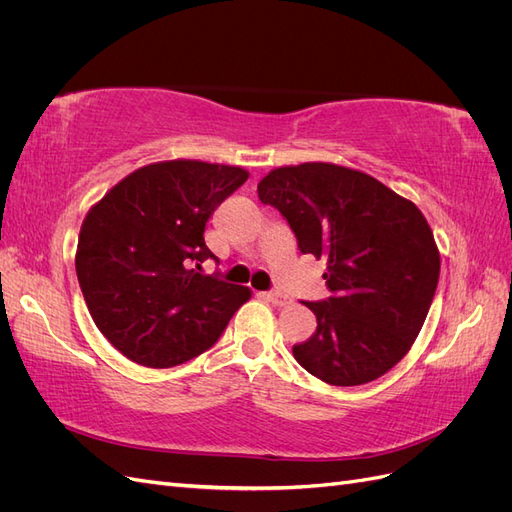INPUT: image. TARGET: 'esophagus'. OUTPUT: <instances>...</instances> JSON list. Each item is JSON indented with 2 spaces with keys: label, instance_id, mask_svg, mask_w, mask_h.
<instances>
[{
  "label": "esophagus",
  "instance_id": "1",
  "mask_svg": "<svg viewBox=\"0 0 512 512\" xmlns=\"http://www.w3.org/2000/svg\"><path fill=\"white\" fill-rule=\"evenodd\" d=\"M260 297L265 299V301H269V303H273V305H277V307H284V305H288V303H290V299H288V297H284V294H277V292H273V290H269V292H260Z\"/></svg>",
  "mask_w": 512,
  "mask_h": 512
}]
</instances>
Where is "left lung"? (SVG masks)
<instances>
[{"label":"left lung","mask_w":512,"mask_h":512,"mask_svg":"<svg viewBox=\"0 0 512 512\" xmlns=\"http://www.w3.org/2000/svg\"><path fill=\"white\" fill-rule=\"evenodd\" d=\"M258 198L282 213L301 254L327 258L331 297L305 303L318 327L294 359L333 386L386 374L414 344L438 288L440 254L423 213L378 179L324 162L271 170Z\"/></svg>","instance_id":"8db88e82"}]
</instances>
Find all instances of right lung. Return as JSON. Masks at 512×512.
I'll use <instances>...</instances> for the list:
<instances>
[{
	"label": "right lung",
	"instance_id": "obj_1",
	"mask_svg": "<svg viewBox=\"0 0 512 512\" xmlns=\"http://www.w3.org/2000/svg\"><path fill=\"white\" fill-rule=\"evenodd\" d=\"M196 160L134 170L87 213L76 277L100 333L130 361L173 367L218 342L250 290L203 275L213 211L247 181Z\"/></svg>",
	"mask_w": 512,
	"mask_h": 512
}]
</instances>
